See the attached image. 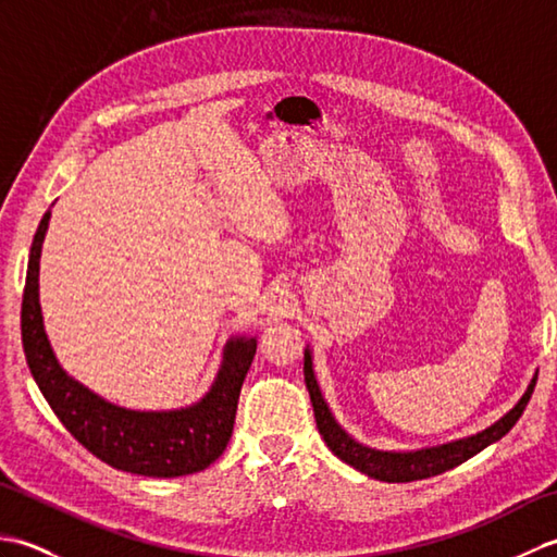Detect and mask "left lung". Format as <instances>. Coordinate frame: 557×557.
I'll return each mask as SVG.
<instances>
[{"label":"left lung","mask_w":557,"mask_h":557,"mask_svg":"<svg viewBox=\"0 0 557 557\" xmlns=\"http://www.w3.org/2000/svg\"><path fill=\"white\" fill-rule=\"evenodd\" d=\"M304 381H306V387H309V395L313 401L318 433L323 435L325 445L333 449L342 461H347V465H351L354 469H359L361 474H369L371 479L387 481V483L431 479L479 455L481 449H486L491 443L500 441L505 433H510L512 425L524 413L531 393H534L536 387V377H534L524 397L519 399V405L510 413H505L498 423H493L491 429L467 437V441H457V443L431 447V449H419V453H377V449L363 447L357 441H351V437L342 431L337 421L333 419V413H330L321 389H318V383H315V375L311 369V351L304 354Z\"/></svg>","instance_id":"left-lung-1"}]
</instances>
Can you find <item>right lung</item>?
Listing matches in <instances>:
<instances>
[{"label":"right lung","instance_id":"right-lung-1","mask_svg":"<svg viewBox=\"0 0 557 557\" xmlns=\"http://www.w3.org/2000/svg\"><path fill=\"white\" fill-rule=\"evenodd\" d=\"M50 224L45 212L33 236L21 301V337L28 369L64 429L104 465L128 474L174 479L208 469L227 447L242 383L253 361L256 339H232L215 385L198 405L182 411H128L88 393L62 371L42 327L38 270Z\"/></svg>","mask_w":557,"mask_h":557}]
</instances>
